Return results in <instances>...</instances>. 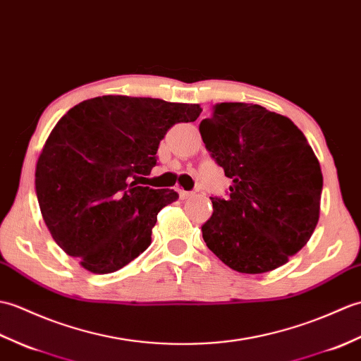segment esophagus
<instances>
[{
  "instance_id": "obj_1",
  "label": "esophagus",
  "mask_w": 361,
  "mask_h": 361,
  "mask_svg": "<svg viewBox=\"0 0 361 361\" xmlns=\"http://www.w3.org/2000/svg\"><path fill=\"white\" fill-rule=\"evenodd\" d=\"M195 196V193L193 191H185V190H179V197L182 199V201H185V199H190V197H193Z\"/></svg>"
}]
</instances>
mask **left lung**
<instances>
[{
    "instance_id": "obj_1",
    "label": "left lung",
    "mask_w": 361,
    "mask_h": 361,
    "mask_svg": "<svg viewBox=\"0 0 361 361\" xmlns=\"http://www.w3.org/2000/svg\"><path fill=\"white\" fill-rule=\"evenodd\" d=\"M205 148L233 180L210 197L207 247L241 274H266L307 244L319 218L323 174L290 118L252 103H216L199 125Z\"/></svg>"
}]
</instances>
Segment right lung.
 <instances>
[{
    "mask_svg": "<svg viewBox=\"0 0 361 361\" xmlns=\"http://www.w3.org/2000/svg\"><path fill=\"white\" fill-rule=\"evenodd\" d=\"M201 106L103 95L78 103L55 125L38 157L35 191L54 241L92 274H113L145 252L157 213L174 190L139 185L176 123Z\"/></svg>",
    "mask_w": 361,
    "mask_h": 361,
    "instance_id": "1",
    "label": "right lung"
}]
</instances>
